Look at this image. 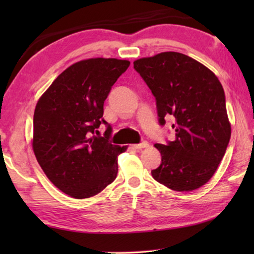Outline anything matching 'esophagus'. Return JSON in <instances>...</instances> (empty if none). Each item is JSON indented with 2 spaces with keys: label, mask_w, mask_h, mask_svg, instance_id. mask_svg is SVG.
<instances>
[{
  "label": "esophagus",
  "mask_w": 254,
  "mask_h": 254,
  "mask_svg": "<svg viewBox=\"0 0 254 254\" xmlns=\"http://www.w3.org/2000/svg\"><path fill=\"white\" fill-rule=\"evenodd\" d=\"M149 147V143L147 141H143V142H141L139 144H132V148L135 149V150H140V149H143V148H148Z\"/></svg>",
  "instance_id": "1"
}]
</instances>
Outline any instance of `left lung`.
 Listing matches in <instances>:
<instances>
[{"instance_id": "8db88e82", "label": "left lung", "mask_w": 254, "mask_h": 254, "mask_svg": "<svg viewBox=\"0 0 254 254\" xmlns=\"http://www.w3.org/2000/svg\"><path fill=\"white\" fill-rule=\"evenodd\" d=\"M156 98L159 124L174 118L176 134L156 143L161 163L151 171L173 190L190 191L213 177L231 137L225 94L212 70L188 56L167 51L133 63Z\"/></svg>"}]
</instances>
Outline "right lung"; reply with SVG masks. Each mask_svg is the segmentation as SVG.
Returning a JSON list of instances; mask_svg holds the SVG:
<instances>
[{
	"label": "right lung",
	"instance_id": "right-lung-1",
	"mask_svg": "<svg viewBox=\"0 0 254 254\" xmlns=\"http://www.w3.org/2000/svg\"><path fill=\"white\" fill-rule=\"evenodd\" d=\"M130 66L127 60L91 58L68 67L37 103L33 115L34 156L47 177L77 199L101 192L118 175V156L126 147L112 144L103 106L112 86ZM103 123L104 137L93 133Z\"/></svg>",
	"mask_w": 254,
	"mask_h": 254
}]
</instances>
